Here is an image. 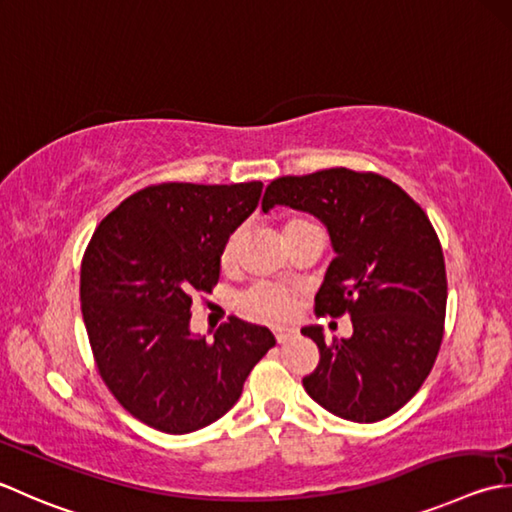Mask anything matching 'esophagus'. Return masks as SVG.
Masks as SVG:
<instances>
[{
    "instance_id": "34e87169",
    "label": "esophagus",
    "mask_w": 512,
    "mask_h": 512,
    "mask_svg": "<svg viewBox=\"0 0 512 512\" xmlns=\"http://www.w3.org/2000/svg\"><path fill=\"white\" fill-rule=\"evenodd\" d=\"M273 333H275V339H277L279 344H286L288 339L297 337V330H295V328H275Z\"/></svg>"
}]
</instances>
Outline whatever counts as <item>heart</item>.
Instances as JSON below:
<instances>
[{
	"label": "heart",
	"mask_w": 512,
	"mask_h": 512,
	"mask_svg": "<svg viewBox=\"0 0 512 512\" xmlns=\"http://www.w3.org/2000/svg\"><path fill=\"white\" fill-rule=\"evenodd\" d=\"M304 224H310V222H306V219H290V222L284 226V233ZM242 242H244L242 228L233 230V233L226 237V242L222 246V255H219V262H222L224 268H233L237 264ZM239 304H242L246 313L262 319H273V322H277V319H286L290 313H293V299H290V295L284 288L270 286V284H257L253 288H248L246 293L239 297Z\"/></svg>",
	"instance_id": "heart-1"
}]
</instances>
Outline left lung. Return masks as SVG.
Returning <instances> with one entry per match:
<instances>
[{"instance_id": "obj_1", "label": "left lung", "mask_w": 512, "mask_h": 512, "mask_svg": "<svg viewBox=\"0 0 512 512\" xmlns=\"http://www.w3.org/2000/svg\"><path fill=\"white\" fill-rule=\"evenodd\" d=\"M290 206L328 228L335 259L315 295L317 315H350L353 335L319 348L306 393L328 413L373 424L397 413L419 388L442 346L446 266L433 224L413 197L377 173L328 168L270 182L262 208Z\"/></svg>"}]
</instances>
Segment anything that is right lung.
<instances>
[{
    "mask_svg": "<svg viewBox=\"0 0 512 512\" xmlns=\"http://www.w3.org/2000/svg\"><path fill=\"white\" fill-rule=\"evenodd\" d=\"M262 182L157 184L126 197L90 237L79 299L99 375L130 415L168 435L217 422L275 346L230 317L213 342L190 333L195 293L219 279L226 237L257 208Z\"/></svg>",
    "mask_w": 512,
    "mask_h": 512,
    "instance_id": "add662e5",
    "label": "right lung"
}]
</instances>
